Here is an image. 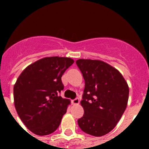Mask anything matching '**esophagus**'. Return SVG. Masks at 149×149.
<instances>
[{"label":"esophagus","instance_id":"34e87169","mask_svg":"<svg viewBox=\"0 0 149 149\" xmlns=\"http://www.w3.org/2000/svg\"><path fill=\"white\" fill-rule=\"evenodd\" d=\"M72 104H75V105H77V104H79V98L77 97V98H75V99L72 100Z\"/></svg>","mask_w":149,"mask_h":149}]
</instances>
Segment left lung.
Returning a JSON list of instances; mask_svg holds the SVG:
<instances>
[{
    "label": "left lung",
    "mask_w": 149,
    "mask_h": 149,
    "mask_svg": "<svg viewBox=\"0 0 149 149\" xmlns=\"http://www.w3.org/2000/svg\"><path fill=\"white\" fill-rule=\"evenodd\" d=\"M85 80L84 113L78 125L86 134L103 136L112 131L127 107L129 88L118 70L100 60L76 62Z\"/></svg>",
    "instance_id": "left-lung-1"
}]
</instances>
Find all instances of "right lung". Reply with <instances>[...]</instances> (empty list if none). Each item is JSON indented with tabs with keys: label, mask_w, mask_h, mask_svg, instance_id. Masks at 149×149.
Instances as JSON below:
<instances>
[{
	"label": "right lung",
	"mask_w": 149,
	"mask_h": 149,
	"mask_svg": "<svg viewBox=\"0 0 149 149\" xmlns=\"http://www.w3.org/2000/svg\"><path fill=\"white\" fill-rule=\"evenodd\" d=\"M74 63L66 57H45L27 66L14 86L17 113L27 128L37 135L56 131L70 101L59 93L64 89L61 77Z\"/></svg>",
	"instance_id": "obj_1"
}]
</instances>
